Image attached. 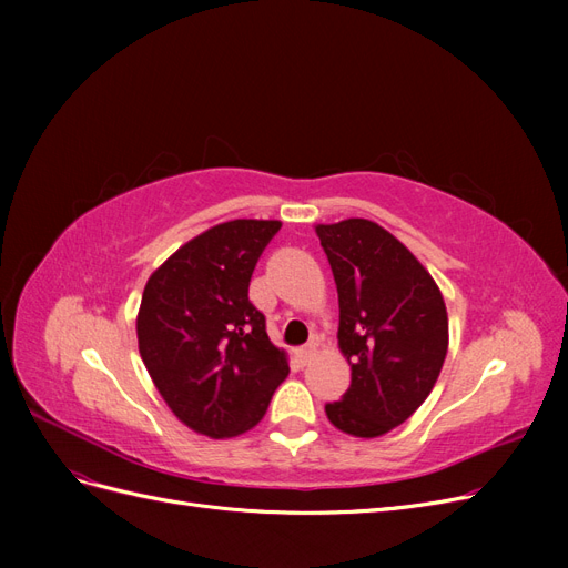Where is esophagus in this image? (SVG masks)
Returning <instances> with one entry per match:
<instances>
[{"instance_id": "34e87169", "label": "esophagus", "mask_w": 568, "mask_h": 568, "mask_svg": "<svg viewBox=\"0 0 568 568\" xmlns=\"http://www.w3.org/2000/svg\"><path fill=\"white\" fill-rule=\"evenodd\" d=\"M296 357H298L301 365L311 363V359L315 357V343H307V346H301V348L296 351Z\"/></svg>"}]
</instances>
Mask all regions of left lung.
Here are the masks:
<instances>
[{"label":"left lung","instance_id":"8db88e82","mask_svg":"<svg viewBox=\"0 0 568 568\" xmlns=\"http://www.w3.org/2000/svg\"><path fill=\"white\" fill-rule=\"evenodd\" d=\"M338 291V348L351 388L326 403L343 434L376 438L415 415L448 353V313L432 274L390 232L351 217L315 227Z\"/></svg>","mask_w":568,"mask_h":568}]
</instances>
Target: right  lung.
Masks as SVG:
<instances>
[{
	"mask_svg": "<svg viewBox=\"0 0 568 568\" xmlns=\"http://www.w3.org/2000/svg\"><path fill=\"white\" fill-rule=\"evenodd\" d=\"M280 220H230L194 236L151 274L136 315L140 355L175 417L232 438L265 417L286 353L248 301L257 257Z\"/></svg>",
	"mask_w": 568,
	"mask_h": 568,
	"instance_id": "1",
	"label": "right lung"
}]
</instances>
